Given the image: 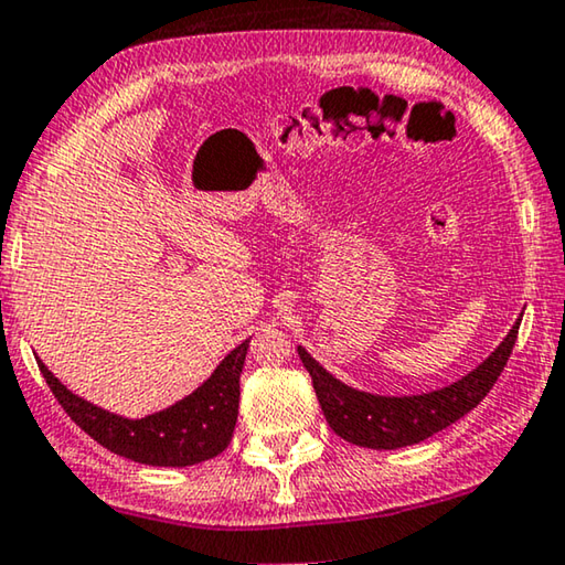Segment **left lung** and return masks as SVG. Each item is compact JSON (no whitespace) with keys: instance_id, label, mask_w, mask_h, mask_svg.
Listing matches in <instances>:
<instances>
[{"instance_id":"1","label":"left lung","mask_w":565,"mask_h":565,"mask_svg":"<svg viewBox=\"0 0 565 565\" xmlns=\"http://www.w3.org/2000/svg\"><path fill=\"white\" fill-rule=\"evenodd\" d=\"M520 320H523V312L480 366L457 379L455 384L434 388L427 394L381 396L361 392L326 371L302 345H298V355L310 373L320 409L338 437L369 449H398L447 429L490 394L513 353Z\"/></svg>"}]
</instances>
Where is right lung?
Listing matches in <instances>:
<instances>
[{
  "label": "right lung",
  "instance_id": "1",
  "mask_svg": "<svg viewBox=\"0 0 565 565\" xmlns=\"http://www.w3.org/2000/svg\"><path fill=\"white\" fill-rule=\"evenodd\" d=\"M249 338L224 355L212 376L192 394L167 409L141 419L103 409L88 398L73 394L45 363L42 376L67 416L113 455L151 467H189L224 452L239 412V373L245 366Z\"/></svg>",
  "mask_w": 565,
  "mask_h": 565
}]
</instances>
